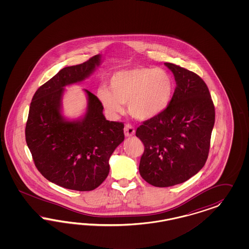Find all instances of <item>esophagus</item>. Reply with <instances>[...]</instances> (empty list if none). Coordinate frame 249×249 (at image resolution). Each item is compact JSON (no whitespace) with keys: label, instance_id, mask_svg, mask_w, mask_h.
<instances>
[{"label":"esophagus","instance_id":"1","mask_svg":"<svg viewBox=\"0 0 249 249\" xmlns=\"http://www.w3.org/2000/svg\"><path fill=\"white\" fill-rule=\"evenodd\" d=\"M124 133L126 137H131L135 134V128H133L131 125L127 124L125 125V128H124Z\"/></svg>","mask_w":249,"mask_h":249}]
</instances>
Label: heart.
<instances>
[{
    "label": "heart",
    "mask_w": 249,
    "mask_h": 249,
    "mask_svg": "<svg viewBox=\"0 0 249 249\" xmlns=\"http://www.w3.org/2000/svg\"><path fill=\"white\" fill-rule=\"evenodd\" d=\"M101 88L98 97L107 113L116 117L128 103L129 114L141 121L151 120L169 105L174 90L170 74L160 68H134L118 71Z\"/></svg>",
    "instance_id": "1"
}]
</instances>
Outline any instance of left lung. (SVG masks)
Wrapping results in <instances>:
<instances>
[{
    "mask_svg": "<svg viewBox=\"0 0 249 249\" xmlns=\"http://www.w3.org/2000/svg\"><path fill=\"white\" fill-rule=\"evenodd\" d=\"M164 65L176 81L173 98L161 113L143 121L136 130L144 144L140 174L156 187L184 182L204 167L215 119L204 80L185 68Z\"/></svg>",
    "mask_w": 249,
    "mask_h": 249,
    "instance_id": "left-lung-1",
    "label": "left lung"
}]
</instances>
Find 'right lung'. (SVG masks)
Here are the masks:
<instances>
[{"mask_svg":"<svg viewBox=\"0 0 249 249\" xmlns=\"http://www.w3.org/2000/svg\"><path fill=\"white\" fill-rule=\"evenodd\" d=\"M97 54L83 64L63 68L42 85L30 104L25 140L38 171L64 188L92 191L105 181L108 160L124 141V124L106 120L103 106L90 91L83 118L68 121L62 115L65 87L79 83L100 65Z\"/></svg>","mask_w":249,"mask_h":249,"instance_id":"obj_1","label":"right lung"}]
</instances>
